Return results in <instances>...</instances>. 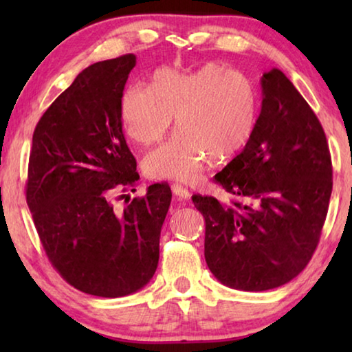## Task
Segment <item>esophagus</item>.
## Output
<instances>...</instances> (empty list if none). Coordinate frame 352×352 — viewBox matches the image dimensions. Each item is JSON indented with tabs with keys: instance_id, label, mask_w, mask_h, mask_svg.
I'll use <instances>...</instances> for the list:
<instances>
[{
	"instance_id": "obj_1",
	"label": "esophagus",
	"mask_w": 352,
	"mask_h": 352,
	"mask_svg": "<svg viewBox=\"0 0 352 352\" xmlns=\"http://www.w3.org/2000/svg\"><path fill=\"white\" fill-rule=\"evenodd\" d=\"M172 194H174L178 200L189 199V190L186 188H183L182 184H178V183L172 184Z\"/></svg>"
}]
</instances>
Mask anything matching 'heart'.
<instances>
[{"instance_id":"heart-1","label":"heart","mask_w":352,"mask_h":352,"mask_svg":"<svg viewBox=\"0 0 352 352\" xmlns=\"http://www.w3.org/2000/svg\"><path fill=\"white\" fill-rule=\"evenodd\" d=\"M261 100L254 83L220 62L183 73L163 68L152 85L126 88L119 104L124 132L133 142L151 146L168 133L174 116L178 130L144 158L153 180L192 182L206 168L239 155L253 140Z\"/></svg>"}]
</instances>
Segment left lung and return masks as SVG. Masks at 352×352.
Returning <instances> with one entry per match:
<instances>
[{
	"instance_id": "8db88e82",
	"label": "left lung",
	"mask_w": 352,
	"mask_h": 352,
	"mask_svg": "<svg viewBox=\"0 0 352 352\" xmlns=\"http://www.w3.org/2000/svg\"><path fill=\"white\" fill-rule=\"evenodd\" d=\"M253 140L214 182L233 201L192 195L204 214L205 259L220 283L261 292L287 284L311 261L332 192L323 127L281 69L261 77Z\"/></svg>"
}]
</instances>
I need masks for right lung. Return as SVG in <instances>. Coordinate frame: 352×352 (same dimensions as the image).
Wrapping results in <instances>:
<instances>
[{"label":"right lung","instance_id":"obj_1","mask_svg":"<svg viewBox=\"0 0 352 352\" xmlns=\"http://www.w3.org/2000/svg\"><path fill=\"white\" fill-rule=\"evenodd\" d=\"M135 65L133 54L90 65L32 136L26 200L34 225L65 281L94 296H126L151 281L172 199L157 183L124 210L113 205L118 189L140 180L119 115Z\"/></svg>","mask_w":352,"mask_h":352}]
</instances>
